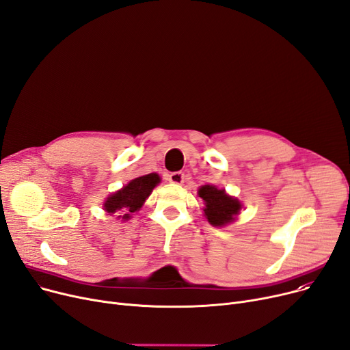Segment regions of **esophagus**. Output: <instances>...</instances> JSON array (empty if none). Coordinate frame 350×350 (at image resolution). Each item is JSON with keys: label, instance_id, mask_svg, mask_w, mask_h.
<instances>
[{"label": "esophagus", "instance_id": "34e87169", "mask_svg": "<svg viewBox=\"0 0 350 350\" xmlns=\"http://www.w3.org/2000/svg\"><path fill=\"white\" fill-rule=\"evenodd\" d=\"M169 181L174 183V185H183V183H185V173L174 172V173L169 174Z\"/></svg>", "mask_w": 350, "mask_h": 350}]
</instances>
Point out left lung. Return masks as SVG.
<instances>
[{"instance_id":"left-lung-1","label":"left lung","mask_w":350,"mask_h":350,"mask_svg":"<svg viewBox=\"0 0 350 350\" xmlns=\"http://www.w3.org/2000/svg\"><path fill=\"white\" fill-rule=\"evenodd\" d=\"M198 196L204 200V215L214 227H223L232 223L243 208L238 198L228 196L226 190H219L215 186H201Z\"/></svg>"}]
</instances>
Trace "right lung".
<instances>
[{
    "mask_svg": "<svg viewBox=\"0 0 350 350\" xmlns=\"http://www.w3.org/2000/svg\"><path fill=\"white\" fill-rule=\"evenodd\" d=\"M159 183L160 177L156 173L140 176L135 180H131L126 186H123V189L110 194L106 198L103 210L110 215L123 214L118 215V218L129 219L133 213H137L142 208L146 198L152 194L153 189Z\"/></svg>",
    "mask_w": 350,
    "mask_h": 350,
    "instance_id": "obj_1",
    "label": "right lung"
}]
</instances>
